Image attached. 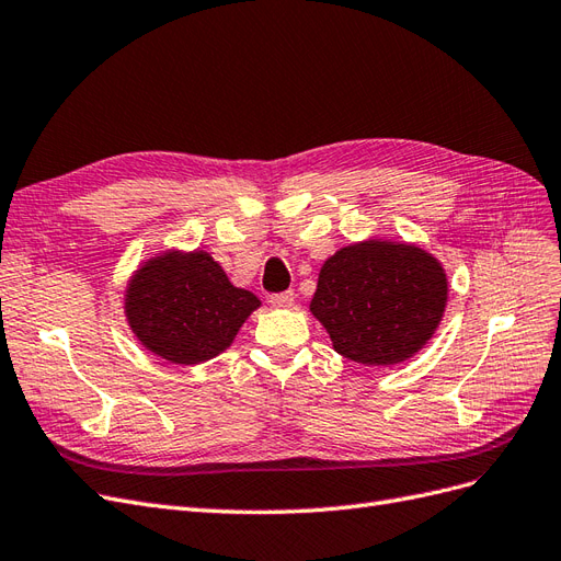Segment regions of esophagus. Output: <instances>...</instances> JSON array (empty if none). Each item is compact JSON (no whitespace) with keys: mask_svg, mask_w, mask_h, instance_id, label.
<instances>
[{"mask_svg":"<svg viewBox=\"0 0 561 561\" xmlns=\"http://www.w3.org/2000/svg\"><path fill=\"white\" fill-rule=\"evenodd\" d=\"M271 304H274L276 309H290L295 304V293L287 290V293H278V295H271Z\"/></svg>","mask_w":561,"mask_h":561,"instance_id":"esophagus-1","label":"esophagus"}]
</instances>
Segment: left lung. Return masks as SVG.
I'll list each match as a JSON object with an SVG mask.
<instances>
[{
    "label": "left lung",
    "instance_id": "1",
    "mask_svg": "<svg viewBox=\"0 0 561 561\" xmlns=\"http://www.w3.org/2000/svg\"><path fill=\"white\" fill-rule=\"evenodd\" d=\"M447 274L414 243L367 239L320 266L309 311L344 358L388 367L426 346L447 309Z\"/></svg>",
    "mask_w": 561,
    "mask_h": 561
}]
</instances>
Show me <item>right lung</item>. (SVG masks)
Returning a JSON list of instances; mask_svg holds the SVG:
<instances>
[{"label":"right lung","mask_w":561,"mask_h":561,"mask_svg":"<svg viewBox=\"0 0 561 561\" xmlns=\"http://www.w3.org/2000/svg\"><path fill=\"white\" fill-rule=\"evenodd\" d=\"M262 301L236 287L206 250H161L126 283L124 313L135 339L173 365H201L225 353Z\"/></svg>","instance_id":"add662e5"}]
</instances>
